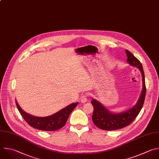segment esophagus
I'll use <instances>...</instances> for the list:
<instances>
[{
    "mask_svg": "<svg viewBox=\"0 0 159 159\" xmlns=\"http://www.w3.org/2000/svg\"><path fill=\"white\" fill-rule=\"evenodd\" d=\"M80 101L82 103H85L87 101V94H84L81 97H80Z\"/></svg>",
    "mask_w": 159,
    "mask_h": 159,
    "instance_id": "1",
    "label": "esophagus"
}]
</instances>
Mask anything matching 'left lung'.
Here are the masks:
<instances>
[{
    "mask_svg": "<svg viewBox=\"0 0 159 159\" xmlns=\"http://www.w3.org/2000/svg\"><path fill=\"white\" fill-rule=\"evenodd\" d=\"M127 56V62L130 66L138 68L142 74L143 88L140 97L136 104L127 111L120 113H112L108 111L103 105L95 99H92L91 103L93 107L92 121L99 129L104 130H114L122 129L130 125L140 112L145 100L146 87L145 75L140 62L128 50H125Z\"/></svg>",
    "mask_w": 159,
    "mask_h": 159,
    "instance_id": "left-lung-1",
    "label": "left lung"
}]
</instances>
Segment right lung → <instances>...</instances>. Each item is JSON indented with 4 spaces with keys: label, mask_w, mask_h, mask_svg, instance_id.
Listing matches in <instances>:
<instances>
[{
    "label": "right lung",
    "mask_w": 159,
    "mask_h": 159,
    "mask_svg": "<svg viewBox=\"0 0 159 159\" xmlns=\"http://www.w3.org/2000/svg\"><path fill=\"white\" fill-rule=\"evenodd\" d=\"M16 103L19 112L27 124L34 129L45 131H54L63 127L70 113L78 104V102L71 103L54 114L41 117L27 114L19 106L17 100Z\"/></svg>",
    "instance_id": "obj_1"
}]
</instances>
